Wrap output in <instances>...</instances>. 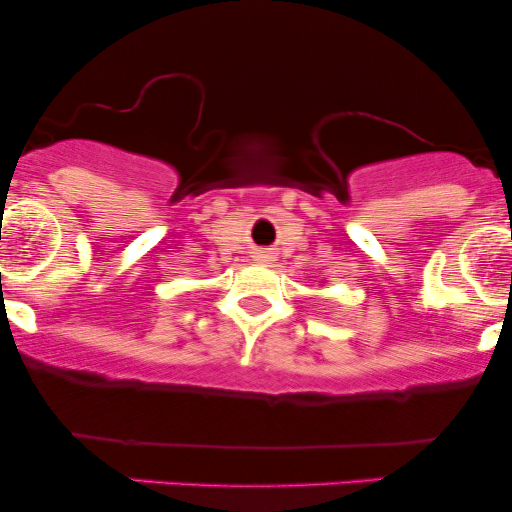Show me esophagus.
I'll use <instances>...</instances> for the list:
<instances>
[{"instance_id": "esophagus-1", "label": "esophagus", "mask_w": 512, "mask_h": 512, "mask_svg": "<svg viewBox=\"0 0 512 512\" xmlns=\"http://www.w3.org/2000/svg\"><path fill=\"white\" fill-rule=\"evenodd\" d=\"M257 260L269 262V260H272V252H269V250H257Z\"/></svg>"}]
</instances>
